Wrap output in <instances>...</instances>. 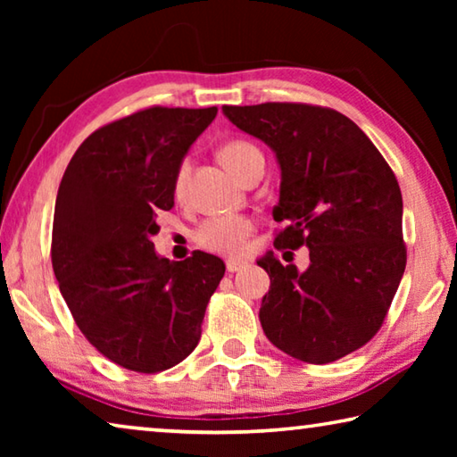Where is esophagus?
Returning <instances> with one entry per match:
<instances>
[{
    "instance_id": "obj_1",
    "label": "esophagus",
    "mask_w": 457,
    "mask_h": 457,
    "mask_svg": "<svg viewBox=\"0 0 457 457\" xmlns=\"http://www.w3.org/2000/svg\"><path fill=\"white\" fill-rule=\"evenodd\" d=\"M245 266V262L244 260H234V258H229V260H226V270L228 272H237V270H242Z\"/></svg>"
}]
</instances>
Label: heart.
<instances>
[{"instance_id":"obj_1","label":"heart","mask_w":457,"mask_h":457,"mask_svg":"<svg viewBox=\"0 0 457 457\" xmlns=\"http://www.w3.org/2000/svg\"><path fill=\"white\" fill-rule=\"evenodd\" d=\"M220 159L237 179L250 167L256 163H264V157H262L258 146L245 141H231L228 145H223L220 151ZM189 171L191 163L185 159L179 169H177L173 183V191L177 197H183ZM252 231L253 223L244 218V215H221V218L207 220L204 226L195 231V242L204 247V250L223 253V256H237V253H242L245 250V242Z\"/></svg>"}]
</instances>
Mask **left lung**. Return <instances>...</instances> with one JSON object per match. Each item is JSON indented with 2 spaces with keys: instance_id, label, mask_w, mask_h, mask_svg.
Segmentation results:
<instances>
[{
  "instance_id": "8db88e82",
  "label": "left lung",
  "mask_w": 457,
  "mask_h": 457,
  "mask_svg": "<svg viewBox=\"0 0 457 457\" xmlns=\"http://www.w3.org/2000/svg\"><path fill=\"white\" fill-rule=\"evenodd\" d=\"M221 111L276 154L280 199L272 215L288 228L274 245L311 252L304 272L282 266L274 252L258 260L270 276L264 335L312 365L343 359L381 328L405 272L395 175L370 138L332 108L266 103Z\"/></svg>"
}]
</instances>
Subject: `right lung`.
I'll use <instances>...</instances> for the list:
<instances>
[{
	"mask_svg": "<svg viewBox=\"0 0 457 457\" xmlns=\"http://www.w3.org/2000/svg\"><path fill=\"white\" fill-rule=\"evenodd\" d=\"M218 108L153 106L98 129L62 177L52 266L62 298L96 351L137 373L189 357L226 264L154 252L157 215L175 205V175Z\"/></svg>",
	"mask_w": 457,
	"mask_h": 457,
	"instance_id": "right-lung-1",
	"label": "right lung"
}]
</instances>
